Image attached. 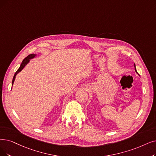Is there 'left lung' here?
Segmentation results:
<instances>
[{"mask_svg":"<svg viewBox=\"0 0 156 156\" xmlns=\"http://www.w3.org/2000/svg\"><path fill=\"white\" fill-rule=\"evenodd\" d=\"M134 67H136V66H135V65H134ZM135 70H136V68H135Z\"/></svg>","mask_w":156,"mask_h":156,"instance_id":"1","label":"left lung"}]
</instances>
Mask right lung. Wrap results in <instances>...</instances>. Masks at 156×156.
<instances>
[{
  "label": "right lung",
  "mask_w": 156,
  "mask_h": 156,
  "mask_svg": "<svg viewBox=\"0 0 156 156\" xmlns=\"http://www.w3.org/2000/svg\"><path fill=\"white\" fill-rule=\"evenodd\" d=\"M35 56H36V54H30V55H29L28 56H27L26 58H25V59L22 61V63H21V65H20V68H18V69L17 70V71L15 72V75H14V77H13V81H12V85L13 84L14 80H15V77H16V74H17L18 72H20L23 69V68H24V66H26V65H27V64L28 63V62L29 61V59H32V58H34Z\"/></svg>",
  "instance_id": "obj_1"
}]
</instances>
